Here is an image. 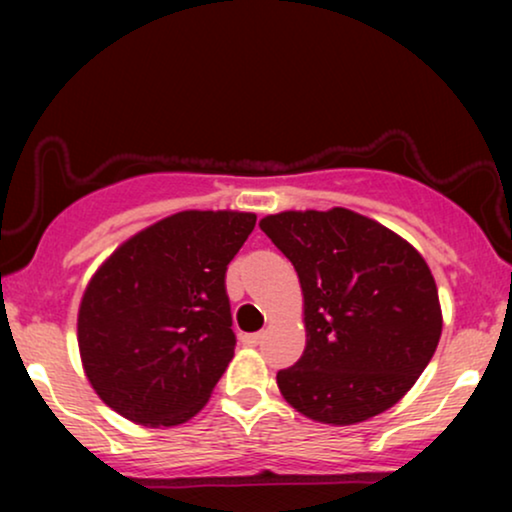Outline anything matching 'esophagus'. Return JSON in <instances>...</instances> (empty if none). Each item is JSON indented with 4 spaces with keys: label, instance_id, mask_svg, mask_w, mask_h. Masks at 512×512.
Returning a JSON list of instances; mask_svg holds the SVG:
<instances>
[{
    "label": "esophagus",
    "instance_id": "1",
    "mask_svg": "<svg viewBox=\"0 0 512 512\" xmlns=\"http://www.w3.org/2000/svg\"><path fill=\"white\" fill-rule=\"evenodd\" d=\"M240 340H242V345H247V347H256L258 342L263 340V333H244Z\"/></svg>",
    "mask_w": 512,
    "mask_h": 512
}]
</instances>
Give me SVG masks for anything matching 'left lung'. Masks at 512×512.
Here are the masks:
<instances>
[{
	"label": "left lung",
	"instance_id": "obj_1",
	"mask_svg": "<svg viewBox=\"0 0 512 512\" xmlns=\"http://www.w3.org/2000/svg\"><path fill=\"white\" fill-rule=\"evenodd\" d=\"M261 230L293 263L305 298V352L277 373L286 401L338 426L401 401L443 331L436 282L417 249L342 207L272 214Z\"/></svg>",
	"mask_w": 512,
	"mask_h": 512
}]
</instances>
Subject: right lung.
Returning a JSON list of instances; mask_svg holds the SVG:
<instances>
[{
	"instance_id": "obj_1",
	"label": "right lung",
	"mask_w": 512,
	"mask_h": 512,
	"mask_svg": "<svg viewBox=\"0 0 512 512\" xmlns=\"http://www.w3.org/2000/svg\"><path fill=\"white\" fill-rule=\"evenodd\" d=\"M254 214L179 212L130 237L90 279L79 349L97 396L130 422L198 415L235 354L226 270Z\"/></svg>"
}]
</instances>
